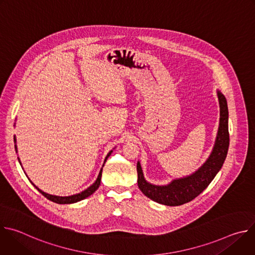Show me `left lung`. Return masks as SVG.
<instances>
[{
  "label": "left lung",
  "instance_id": "1",
  "mask_svg": "<svg viewBox=\"0 0 255 255\" xmlns=\"http://www.w3.org/2000/svg\"><path fill=\"white\" fill-rule=\"evenodd\" d=\"M217 96L220 105V121L215 145L209 158L193 174L173 179L166 186H155L146 181L138 161V187L147 198L165 206H180L189 203L198 197L219 172L228 152L229 132L226 98L219 91H217Z\"/></svg>",
  "mask_w": 255,
  "mask_h": 255
}]
</instances>
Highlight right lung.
I'll return each instance as SVG.
<instances>
[{
	"instance_id": "add662e5",
	"label": "right lung",
	"mask_w": 255,
	"mask_h": 255,
	"mask_svg": "<svg viewBox=\"0 0 255 255\" xmlns=\"http://www.w3.org/2000/svg\"><path fill=\"white\" fill-rule=\"evenodd\" d=\"M14 141L16 142V139H14ZM15 148H16V150H17V146L15 145ZM112 153V150L109 152L108 154H107V156H106V158H105V161L104 162H106V160H107V158L110 156V154ZM19 159V158H18ZM19 162H20V160H19ZM20 164H21V162H20ZM104 166V165H103ZM102 169H103V167L101 168V170H100V172H99V175H98V178H97V180L95 181V183L91 186V187H89L87 190H85V191H83L82 193H80V194H77V195H72V196H68V197H59V196H53V195H49V194H46V193H44L43 191H41L40 189H38L37 187H36L32 181V185L38 190V192H40L45 198H47L48 200H50V201H52V202H54V203H57V204H74V203H77V202H80V201H82V200H84V199H86V198H88L89 196H91L92 194H94L97 190H98V188L100 187V185H101V177H102Z\"/></svg>"
}]
</instances>
